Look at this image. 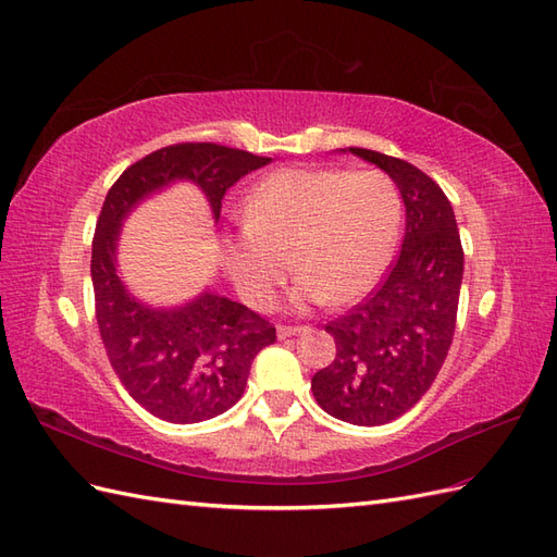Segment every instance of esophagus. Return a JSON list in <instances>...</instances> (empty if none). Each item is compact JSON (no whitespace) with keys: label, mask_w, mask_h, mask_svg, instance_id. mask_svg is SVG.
I'll return each instance as SVG.
<instances>
[{"label":"esophagus","mask_w":557,"mask_h":557,"mask_svg":"<svg viewBox=\"0 0 557 557\" xmlns=\"http://www.w3.org/2000/svg\"><path fill=\"white\" fill-rule=\"evenodd\" d=\"M300 331H305V325H278V329H276L281 341H286V337H293V335H297Z\"/></svg>","instance_id":"34e87169"}]
</instances>
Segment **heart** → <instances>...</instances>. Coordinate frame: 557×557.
I'll return each mask as SVG.
<instances>
[{
    "label": "heart",
    "instance_id": "b5f03b06",
    "mask_svg": "<svg viewBox=\"0 0 557 557\" xmlns=\"http://www.w3.org/2000/svg\"><path fill=\"white\" fill-rule=\"evenodd\" d=\"M401 224V196L383 172L278 170L252 188L246 228L226 246L243 300L267 307L293 269L297 305L341 307L369 293Z\"/></svg>",
    "mask_w": 557,
    "mask_h": 557
}]
</instances>
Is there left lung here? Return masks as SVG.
<instances>
[{
    "instance_id": "8db88e82",
    "label": "left lung",
    "mask_w": 557,
    "mask_h": 557,
    "mask_svg": "<svg viewBox=\"0 0 557 557\" xmlns=\"http://www.w3.org/2000/svg\"><path fill=\"white\" fill-rule=\"evenodd\" d=\"M385 170L406 206L401 252L377 288L325 323L335 359L311 377L325 413L351 425H385L420 401L449 355L463 246L449 198L425 172L369 148H349Z\"/></svg>"
}]
</instances>
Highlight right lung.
Returning <instances> with one entry per match:
<instances>
[{
    "instance_id": "1",
    "label": "right lung",
    "mask_w": 557,
    "mask_h": 557,
    "mask_svg": "<svg viewBox=\"0 0 557 557\" xmlns=\"http://www.w3.org/2000/svg\"><path fill=\"white\" fill-rule=\"evenodd\" d=\"M269 162L220 144H174L129 165L103 200L91 243L101 341L129 397L168 423H200L232 409L246 389L252 359L276 343V329L246 305L210 290L174 309L139 302L115 269L122 220L139 200L176 180L198 184L220 220L228 188Z\"/></svg>"
}]
</instances>
